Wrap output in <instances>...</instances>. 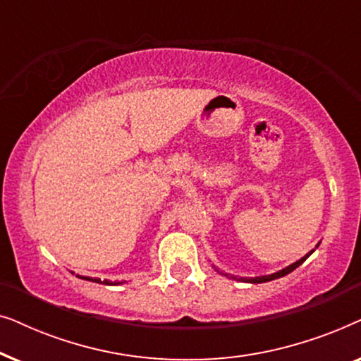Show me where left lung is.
<instances>
[{"instance_id": "obj_1", "label": "left lung", "mask_w": 361, "mask_h": 361, "mask_svg": "<svg viewBox=\"0 0 361 361\" xmlns=\"http://www.w3.org/2000/svg\"><path fill=\"white\" fill-rule=\"evenodd\" d=\"M319 245L320 243H317V246H315V248H319ZM315 248L314 250H310L307 255L305 256H302V258H300L299 261H295V263H293V264H289L288 268H284V269H281V271H278V273H273V274H268V276H256V278H240L241 281H245V283H253V284H259V283H268V281H273V279H278V278H283V276H286V274H289V273H293V271L295 269V268H299L300 264L304 263L305 259L309 258L310 255L314 253L315 251ZM215 268V266H214ZM216 269V268H215ZM219 271V269H216ZM220 274H224V276H226V278H231V279H236L233 274H226V273H224V271H219Z\"/></svg>"}]
</instances>
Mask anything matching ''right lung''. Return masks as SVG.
<instances>
[{"mask_svg": "<svg viewBox=\"0 0 361 361\" xmlns=\"http://www.w3.org/2000/svg\"><path fill=\"white\" fill-rule=\"evenodd\" d=\"M77 278H80V279H85V281H93V283H98V284H106V286H116V284H123V283H111V281H108V279H98V278H88V276H78L77 274Z\"/></svg>", "mask_w": 361, "mask_h": 361, "instance_id": "obj_1", "label": "right lung"}]
</instances>
